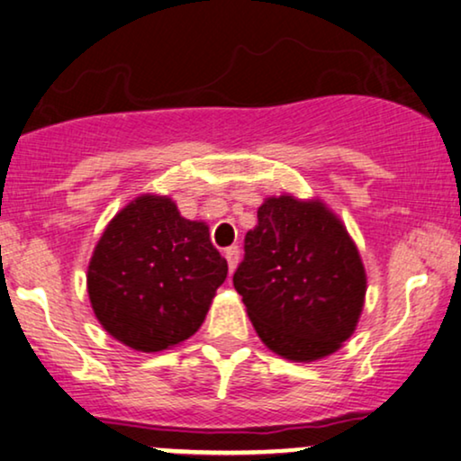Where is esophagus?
I'll use <instances>...</instances> for the list:
<instances>
[{
    "mask_svg": "<svg viewBox=\"0 0 461 461\" xmlns=\"http://www.w3.org/2000/svg\"><path fill=\"white\" fill-rule=\"evenodd\" d=\"M225 259H227V266H230V272H234L238 266V259H240V249L238 247L225 249Z\"/></svg>",
    "mask_w": 461,
    "mask_h": 461,
    "instance_id": "34e87169",
    "label": "esophagus"
}]
</instances>
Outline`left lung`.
Wrapping results in <instances>:
<instances>
[{"label":"left lung","mask_w":461,"mask_h":461,"mask_svg":"<svg viewBox=\"0 0 461 461\" xmlns=\"http://www.w3.org/2000/svg\"><path fill=\"white\" fill-rule=\"evenodd\" d=\"M234 287L270 351L314 361L355 331L366 270L347 227L323 202L281 195L259 206Z\"/></svg>","instance_id":"8db88e82"}]
</instances>
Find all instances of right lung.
<instances>
[{"instance_id":"right-lung-1","label":"right lung","mask_w":461,"mask_h":461,"mask_svg":"<svg viewBox=\"0 0 461 461\" xmlns=\"http://www.w3.org/2000/svg\"><path fill=\"white\" fill-rule=\"evenodd\" d=\"M227 276L208 225L166 195H140L110 221L86 272L97 321L142 353L180 345L206 319Z\"/></svg>"}]
</instances>
